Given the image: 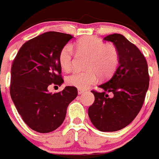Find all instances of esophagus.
Returning a JSON list of instances; mask_svg holds the SVG:
<instances>
[{"instance_id":"esophagus-1","label":"esophagus","mask_w":159,"mask_h":159,"mask_svg":"<svg viewBox=\"0 0 159 159\" xmlns=\"http://www.w3.org/2000/svg\"><path fill=\"white\" fill-rule=\"evenodd\" d=\"M77 92H78V95H82V94H83V93L85 92V91H84V90H82V89H78Z\"/></svg>"}]
</instances>
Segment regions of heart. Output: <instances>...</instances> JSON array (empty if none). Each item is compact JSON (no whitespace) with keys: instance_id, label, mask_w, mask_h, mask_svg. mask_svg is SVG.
Wrapping results in <instances>:
<instances>
[{"instance_id":"1","label":"heart","mask_w":159,"mask_h":159,"mask_svg":"<svg viewBox=\"0 0 159 159\" xmlns=\"http://www.w3.org/2000/svg\"><path fill=\"white\" fill-rule=\"evenodd\" d=\"M76 50L80 54L89 56L84 72H73L66 77V83L78 89H86L96 83L99 74L103 78L113 75L118 67L120 53L114 45L106 44L95 37H84L74 44ZM74 60L72 46L66 45L59 55V63L65 71L71 70Z\"/></svg>"}]
</instances>
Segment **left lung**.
<instances>
[{
  "mask_svg": "<svg viewBox=\"0 0 159 159\" xmlns=\"http://www.w3.org/2000/svg\"><path fill=\"white\" fill-rule=\"evenodd\" d=\"M104 40L113 42L119 50V66L100 86L103 92L91 91L95 101L88 115L100 131H117L128 126L142 108L149 85V70L144 55L122 35L114 33ZM108 93H112V98Z\"/></svg>",
  "mask_w": 159,
  "mask_h": 159,
  "instance_id": "obj_1",
  "label": "left lung"
}]
</instances>
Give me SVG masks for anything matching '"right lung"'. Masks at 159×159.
<instances>
[{
    "label": "right lung",
    "mask_w": 159,
    "mask_h": 159,
    "mask_svg": "<svg viewBox=\"0 0 159 159\" xmlns=\"http://www.w3.org/2000/svg\"><path fill=\"white\" fill-rule=\"evenodd\" d=\"M73 36L47 32L21 46L11 66L10 93L24 122L33 131L48 133L63 123L68 104L77 95L74 86L54 94L50 85L61 86L64 79L59 55Z\"/></svg>",
    "instance_id": "add662e5"
}]
</instances>
